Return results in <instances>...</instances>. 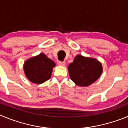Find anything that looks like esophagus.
<instances>
[{"label": "esophagus", "mask_w": 128, "mask_h": 128, "mask_svg": "<svg viewBox=\"0 0 128 128\" xmlns=\"http://www.w3.org/2000/svg\"><path fill=\"white\" fill-rule=\"evenodd\" d=\"M58 65H60V66H65V63L64 62H58Z\"/></svg>", "instance_id": "1"}]
</instances>
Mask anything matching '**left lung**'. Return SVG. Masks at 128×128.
Instances as JSON below:
<instances>
[{
	"mask_svg": "<svg viewBox=\"0 0 128 128\" xmlns=\"http://www.w3.org/2000/svg\"><path fill=\"white\" fill-rule=\"evenodd\" d=\"M68 70L70 78L77 86H88L100 78L102 66L96 59L78 54L68 66Z\"/></svg>",
	"mask_w": 128,
	"mask_h": 128,
	"instance_id": "1",
	"label": "left lung"
}]
</instances>
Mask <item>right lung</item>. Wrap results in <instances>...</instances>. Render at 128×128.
Here are the masks:
<instances>
[{
	"label": "right lung",
	"instance_id": "right-lung-1",
	"mask_svg": "<svg viewBox=\"0 0 128 128\" xmlns=\"http://www.w3.org/2000/svg\"><path fill=\"white\" fill-rule=\"evenodd\" d=\"M56 64L44 53L28 59L24 64L26 78L35 84H42L51 77L53 68Z\"/></svg>",
	"mask_w": 128,
	"mask_h": 128
}]
</instances>
